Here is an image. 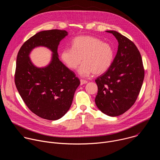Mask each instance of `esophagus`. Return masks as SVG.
<instances>
[{"instance_id": "34e87169", "label": "esophagus", "mask_w": 160, "mask_h": 160, "mask_svg": "<svg viewBox=\"0 0 160 160\" xmlns=\"http://www.w3.org/2000/svg\"><path fill=\"white\" fill-rule=\"evenodd\" d=\"M87 83V81L85 80H80V85H83V84H85Z\"/></svg>"}]
</instances>
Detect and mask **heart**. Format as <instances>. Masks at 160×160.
<instances>
[{"mask_svg": "<svg viewBox=\"0 0 160 160\" xmlns=\"http://www.w3.org/2000/svg\"><path fill=\"white\" fill-rule=\"evenodd\" d=\"M61 59L68 68L75 70L82 61L78 73L87 77L94 73L101 75L111 67L114 59L111 45L92 36H80L73 39L72 48H66L61 52Z\"/></svg>", "mask_w": 160, "mask_h": 160, "instance_id": "1", "label": "heart"}]
</instances>
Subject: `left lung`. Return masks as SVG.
I'll use <instances>...</instances> for the list:
<instances>
[{"mask_svg": "<svg viewBox=\"0 0 160 160\" xmlns=\"http://www.w3.org/2000/svg\"><path fill=\"white\" fill-rule=\"evenodd\" d=\"M118 42L117 55L109 69L95 80L98 92L95 102L110 117H117L135 103L142 87L144 70L141 55L135 45L120 33L109 30Z\"/></svg>", "mask_w": 160, "mask_h": 160, "instance_id": "left-lung-1", "label": "left lung"}]
</instances>
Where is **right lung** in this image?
<instances>
[{
  "mask_svg": "<svg viewBox=\"0 0 160 160\" xmlns=\"http://www.w3.org/2000/svg\"><path fill=\"white\" fill-rule=\"evenodd\" d=\"M66 35V30L57 29L38 32L22 44L17 56L14 82L18 92L30 110L43 119L62 117L80 83L59 59L58 45ZM40 46L53 52L50 63L43 68L35 66L29 56L34 48Z\"/></svg>",
  "mask_w": 160,
  "mask_h": 160,
  "instance_id": "1",
  "label": "right lung"
}]
</instances>
